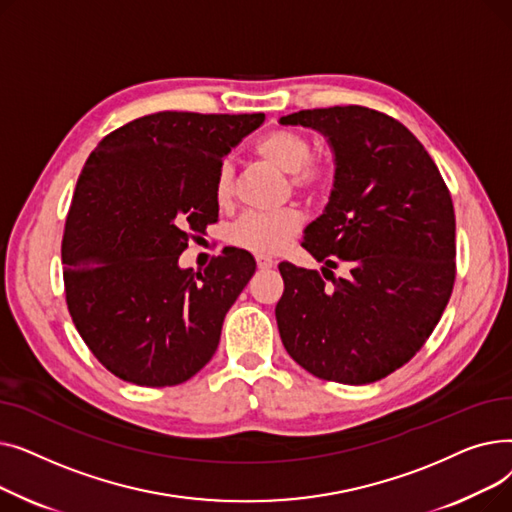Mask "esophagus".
I'll use <instances>...</instances> for the list:
<instances>
[{
    "label": "esophagus",
    "mask_w": 512,
    "mask_h": 512,
    "mask_svg": "<svg viewBox=\"0 0 512 512\" xmlns=\"http://www.w3.org/2000/svg\"><path fill=\"white\" fill-rule=\"evenodd\" d=\"M257 265L261 270H270V267L276 265V261L272 257H265V255H257Z\"/></svg>",
    "instance_id": "esophagus-1"
}]
</instances>
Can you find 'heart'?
<instances>
[{"instance_id": "obj_1", "label": "heart", "mask_w": 512, "mask_h": 512, "mask_svg": "<svg viewBox=\"0 0 512 512\" xmlns=\"http://www.w3.org/2000/svg\"><path fill=\"white\" fill-rule=\"evenodd\" d=\"M255 151L267 164L280 170L282 174L292 176V182L301 191H324L330 184V168L311 161V143L305 134L276 128L265 132L257 139ZM232 199V170L228 164H222L215 176V201L228 205ZM303 218L299 211L282 209L274 213L249 211L240 215L230 230V240L236 247L247 249L257 255H276L280 253L288 240L301 230Z\"/></svg>"}]
</instances>
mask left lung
<instances>
[{
    "label": "left lung",
    "instance_id": "8db88e82",
    "mask_svg": "<svg viewBox=\"0 0 512 512\" xmlns=\"http://www.w3.org/2000/svg\"><path fill=\"white\" fill-rule=\"evenodd\" d=\"M282 126L319 132L334 155L324 213L303 247L315 270L282 261L276 321L288 355L330 382L363 386L405 365L440 321L454 284V209L415 134L361 105L303 110ZM342 262L344 279L330 266Z\"/></svg>",
    "mask_w": 512,
    "mask_h": 512
}]
</instances>
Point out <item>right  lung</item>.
Wrapping results in <instances>:
<instances>
[{
  "instance_id": "add662e5",
  "label": "right lung",
  "mask_w": 512,
  "mask_h": 512,
  "mask_svg": "<svg viewBox=\"0 0 512 512\" xmlns=\"http://www.w3.org/2000/svg\"><path fill=\"white\" fill-rule=\"evenodd\" d=\"M263 120L157 112L110 132L89 155L62 240L66 303L91 353L120 380L176 386L218 348L255 259L226 247L205 272L178 259L193 232L218 222L222 159Z\"/></svg>"
}]
</instances>
